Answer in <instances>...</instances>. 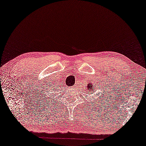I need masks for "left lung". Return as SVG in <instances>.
I'll list each match as a JSON object with an SVG mask.
<instances>
[{
  "mask_svg": "<svg viewBox=\"0 0 146 146\" xmlns=\"http://www.w3.org/2000/svg\"><path fill=\"white\" fill-rule=\"evenodd\" d=\"M94 86H95V85H93L92 84L89 83V84H88L87 86H86V88H87V90H88V92H93L95 90L94 88H93V87H94ZM98 102H99V101H98Z\"/></svg>",
  "mask_w": 146,
  "mask_h": 146,
  "instance_id": "1",
  "label": "left lung"
}]
</instances>
